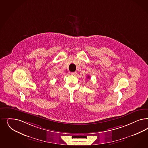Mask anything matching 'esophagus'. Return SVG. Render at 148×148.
Returning <instances> with one entry per match:
<instances>
[{"mask_svg":"<svg viewBox=\"0 0 148 148\" xmlns=\"http://www.w3.org/2000/svg\"><path fill=\"white\" fill-rule=\"evenodd\" d=\"M71 74L72 75H73V76H75V75H76L77 72H71Z\"/></svg>","mask_w":148,"mask_h":148,"instance_id":"1","label":"esophagus"}]
</instances>
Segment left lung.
Returning <instances> with one entry per match:
<instances>
[{"label": "left lung", "mask_w": 148, "mask_h": 148, "mask_svg": "<svg viewBox=\"0 0 148 148\" xmlns=\"http://www.w3.org/2000/svg\"><path fill=\"white\" fill-rule=\"evenodd\" d=\"M87 78H88V79H90V76H87Z\"/></svg>", "instance_id": "left-lung-1"}]
</instances>
